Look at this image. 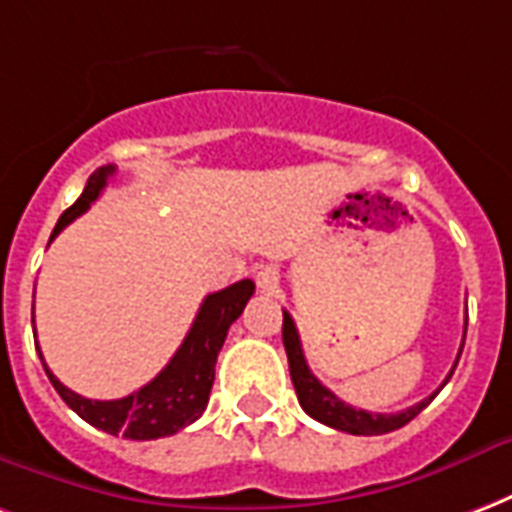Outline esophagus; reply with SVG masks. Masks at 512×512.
<instances>
[{
  "label": "esophagus",
  "mask_w": 512,
  "mask_h": 512,
  "mask_svg": "<svg viewBox=\"0 0 512 512\" xmlns=\"http://www.w3.org/2000/svg\"><path fill=\"white\" fill-rule=\"evenodd\" d=\"M257 285L263 287V290H271V287L279 285V271L274 266H263L257 271Z\"/></svg>",
  "instance_id": "obj_1"
}]
</instances>
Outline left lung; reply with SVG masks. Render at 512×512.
Masks as SVG:
<instances>
[{
  "label": "left lung",
  "mask_w": 512,
  "mask_h": 512,
  "mask_svg": "<svg viewBox=\"0 0 512 512\" xmlns=\"http://www.w3.org/2000/svg\"><path fill=\"white\" fill-rule=\"evenodd\" d=\"M464 336H467V328H464ZM282 342H285L287 363H290V377H293L295 393H298V401L304 407L306 415H312L314 420H320L325 426H331L336 431H347V434H355V437H374V434H388V431H396L401 426H407L420 410L429 407V401L437 396L431 393L429 399L412 404L407 410L401 412H366L355 410L350 404H344L333 391H328L323 382L317 380L309 369V363L304 358V347H301V336H298V328H295L293 317L285 312V323H282ZM461 358V352H458ZM458 363V361H456ZM453 363V369H456ZM450 369V374H453ZM450 374L445 377V382L450 380ZM442 382V385H445ZM439 385V388H442Z\"/></svg>",
  "instance_id": "obj_1"
}]
</instances>
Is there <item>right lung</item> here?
<instances>
[{"label": "right lung", "instance_id": "add662e5", "mask_svg": "<svg viewBox=\"0 0 512 512\" xmlns=\"http://www.w3.org/2000/svg\"><path fill=\"white\" fill-rule=\"evenodd\" d=\"M113 173H116L113 165L92 173V179L86 181V187H83L81 198L75 200L73 206L59 217L51 238L59 236L64 227L70 225L75 217H81L83 211L100 198V192L108 184V176H113ZM252 293H255V282L241 279L236 285L219 290V293L206 295L195 323L184 336L176 355L170 358L168 366L149 385H143L140 391L124 396V399H83L70 388H64L62 382L51 374V369H45L48 380L56 388V393L62 396L64 404L73 412H78L86 423H92L94 429L113 434V437L121 434L127 439L170 437V434H176L189 423H195L206 410L208 393H211V385H214L217 355L222 350V344H225L230 325L241 317Z\"/></svg>", "mask_w": 512, "mask_h": 512}]
</instances>
